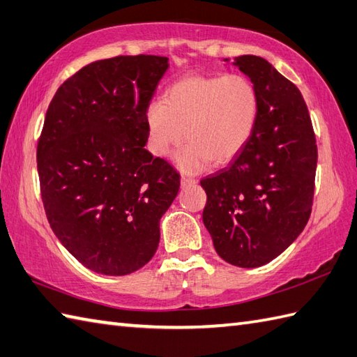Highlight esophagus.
Here are the masks:
<instances>
[{
    "label": "esophagus",
    "instance_id": "34e87169",
    "mask_svg": "<svg viewBox=\"0 0 357 357\" xmlns=\"http://www.w3.org/2000/svg\"><path fill=\"white\" fill-rule=\"evenodd\" d=\"M180 185H181V188H189V186H192V185H195V180L194 178H191V177H186V176H181V180H180Z\"/></svg>",
    "mask_w": 357,
    "mask_h": 357
}]
</instances>
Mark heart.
<instances>
[{"mask_svg":"<svg viewBox=\"0 0 357 357\" xmlns=\"http://www.w3.org/2000/svg\"><path fill=\"white\" fill-rule=\"evenodd\" d=\"M258 112V93L249 77L185 76L166 90L163 102L146 109L149 149L166 157L185 137L188 145L177 154L183 171L197 172L211 162L226 165L248 145Z\"/></svg>","mask_w":357,"mask_h":357,"instance_id":"heart-1","label":"heart"}]
</instances>
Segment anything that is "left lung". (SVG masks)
Masks as SVG:
<instances>
[{
	"label": "left lung",
	"mask_w": 357,
	"mask_h": 357,
	"mask_svg": "<svg viewBox=\"0 0 357 357\" xmlns=\"http://www.w3.org/2000/svg\"><path fill=\"white\" fill-rule=\"evenodd\" d=\"M234 66L255 85L259 112L243 151L227 168L200 181L208 195L203 223L221 258L252 268L271 263L304 231L318 146L295 84L253 54L235 58Z\"/></svg>",
	"instance_id": "1"
}]
</instances>
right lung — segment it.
Here are the masks:
<instances>
[{
    "instance_id": "1",
    "label": "right lung",
    "mask_w": 357,
    "mask_h": 357,
    "mask_svg": "<svg viewBox=\"0 0 357 357\" xmlns=\"http://www.w3.org/2000/svg\"><path fill=\"white\" fill-rule=\"evenodd\" d=\"M168 58L91 62L62 84L47 109L36 162L52 231L90 271L121 276L144 267L180 174L144 148L146 109Z\"/></svg>"
}]
</instances>
